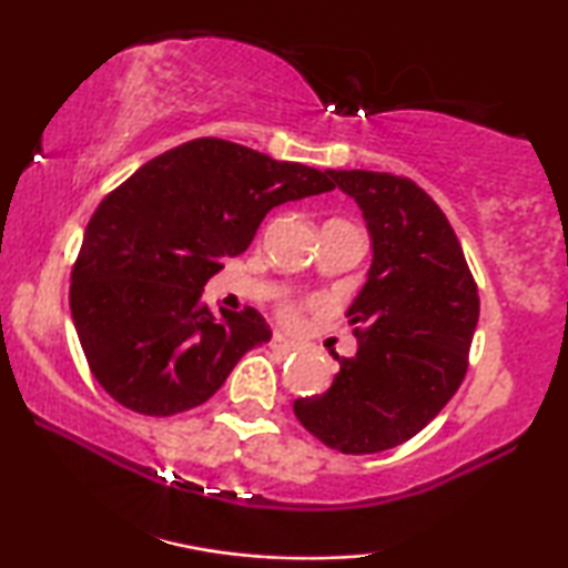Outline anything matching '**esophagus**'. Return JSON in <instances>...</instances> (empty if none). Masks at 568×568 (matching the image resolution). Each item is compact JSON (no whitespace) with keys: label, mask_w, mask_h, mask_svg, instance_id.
I'll return each instance as SVG.
<instances>
[{"label":"esophagus","mask_w":568,"mask_h":568,"mask_svg":"<svg viewBox=\"0 0 568 568\" xmlns=\"http://www.w3.org/2000/svg\"><path fill=\"white\" fill-rule=\"evenodd\" d=\"M271 348H274V352H282V354H292V352H297L300 346L286 336H282V333H276V336L271 338Z\"/></svg>","instance_id":"34e87169"}]
</instances>
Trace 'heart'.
I'll use <instances>...</instances> for the list:
<instances>
[{
	"label": "heart",
	"instance_id": "b5f03b06",
	"mask_svg": "<svg viewBox=\"0 0 568 568\" xmlns=\"http://www.w3.org/2000/svg\"><path fill=\"white\" fill-rule=\"evenodd\" d=\"M284 317H286V321H290V323H294V321H297V317H300V307H297V305H286V307H284Z\"/></svg>",
	"mask_w": 568,
	"mask_h": 568
}]
</instances>
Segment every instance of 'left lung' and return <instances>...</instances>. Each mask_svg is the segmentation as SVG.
I'll list each match as a JSON object with an SVG mask.
<instances>
[{
  "mask_svg": "<svg viewBox=\"0 0 568 568\" xmlns=\"http://www.w3.org/2000/svg\"><path fill=\"white\" fill-rule=\"evenodd\" d=\"M362 209L372 237L367 282L346 310L354 356L331 387L294 400L305 429L344 455H372L416 437L460 387L478 325V286L460 240L410 178L328 170Z\"/></svg>",
  "mask_w": 568,
  "mask_h": 568,
  "instance_id": "obj_1",
  "label": "left lung"
}]
</instances>
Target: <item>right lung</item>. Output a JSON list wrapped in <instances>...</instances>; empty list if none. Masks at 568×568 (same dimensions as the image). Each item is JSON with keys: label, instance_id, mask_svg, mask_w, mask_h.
Returning <instances> with one entry per match:
<instances>
[{"label": "right lung", "instance_id": "right-lung-1", "mask_svg": "<svg viewBox=\"0 0 568 568\" xmlns=\"http://www.w3.org/2000/svg\"><path fill=\"white\" fill-rule=\"evenodd\" d=\"M328 170L193 139L100 201L72 271L69 307L92 375L136 414L206 403L240 356L271 341L258 310L204 305V284L286 201L333 191Z\"/></svg>", "mask_w": 568, "mask_h": 568}]
</instances>
